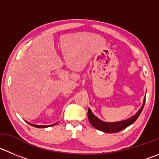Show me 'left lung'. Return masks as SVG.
Here are the masks:
<instances>
[{"mask_svg": "<svg viewBox=\"0 0 159 159\" xmlns=\"http://www.w3.org/2000/svg\"><path fill=\"white\" fill-rule=\"evenodd\" d=\"M144 102H145V99L144 100V103H143L141 109L138 111V112H137L134 116L130 117V118L126 120L114 123L104 122V121L99 120L98 117L95 116L92 113V112L91 111L90 109H89V110H88V118H89V122H90V124H92V126H93V127H95V129H97V130H101V131L105 132V133H116V132L120 131V130L127 128V127L131 125L132 124H134V123L137 120V119L138 118V116H139L140 114H141V111H142L143 108H144Z\"/></svg>", "mask_w": 159, "mask_h": 159, "instance_id": "left-lung-1", "label": "left lung"}]
</instances>
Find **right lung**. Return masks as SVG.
Wrapping results in <instances>:
<instances>
[{"mask_svg":"<svg viewBox=\"0 0 159 159\" xmlns=\"http://www.w3.org/2000/svg\"><path fill=\"white\" fill-rule=\"evenodd\" d=\"M28 123V122H27ZM29 124H30L31 126H33V127H38V128H41V127H43V128H45V127H51V126H53L55 125V124H52V125H47V126H41V125H35V124H30V123H28Z\"/></svg>","mask_w":159,"mask_h":159,"instance_id":"obj_1","label":"right lung"}]
</instances>
